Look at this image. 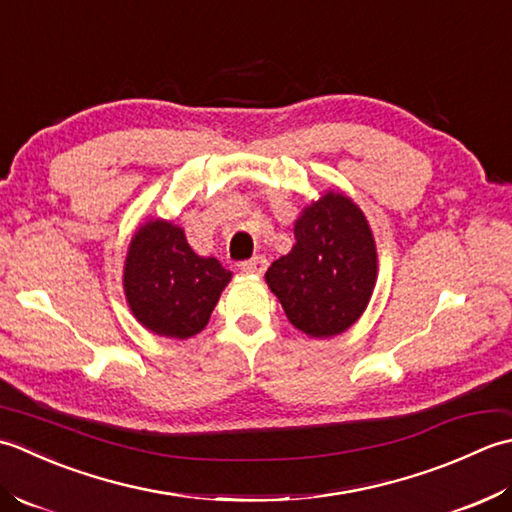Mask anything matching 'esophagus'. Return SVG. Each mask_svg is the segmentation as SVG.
Masks as SVG:
<instances>
[{
	"label": "esophagus",
	"mask_w": 512,
	"mask_h": 512,
	"mask_svg": "<svg viewBox=\"0 0 512 512\" xmlns=\"http://www.w3.org/2000/svg\"><path fill=\"white\" fill-rule=\"evenodd\" d=\"M267 258L265 256H254L245 260V263H241V269L245 271V274H254V276H263L267 271Z\"/></svg>",
	"instance_id": "obj_1"
}]
</instances>
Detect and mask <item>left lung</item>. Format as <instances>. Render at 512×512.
I'll list each match as a JSON object with an SVG mask.
<instances>
[{"label":"left lung","mask_w":512,"mask_h":512,"mask_svg":"<svg viewBox=\"0 0 512 512\" xmlns=\"http://www.w3.org/2000/svg\"><path fill=\"white\" fill-rule=\"evenodd\" d=\"M296 245L267 269V285L291 325L331 338L356 322L373 294L378 256L360 207L329 192L300 214Z\"/></svg>","instance_id":"8db88e82"}]
</instances>
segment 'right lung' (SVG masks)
I'll return each instance as SVG.
<instances>
[{"label": "right lung", "mask_w": 512, "mask_h": 512, "mask_svg": "<svg viewBox=\"0 0 512 512\" xmlns=\"http://www.w3.org/2000/svg\"><path fill=\"white\" fill-rule=\"evenodd\" d=\"M229 278L216 258L194 254L181 227L150 221L130 243L123 289L145 329L185 340L205 329Z\"/></svg>", "instance_id": "right-lung-1"}]
</instances>
